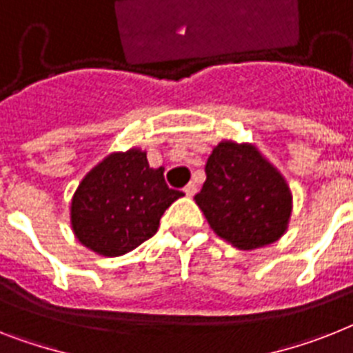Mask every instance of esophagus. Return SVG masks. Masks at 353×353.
<instances>
[{"instance_id":"obj_1","label":"esophagus","mask_w":353,"mask_h":353,"mask_svg":"<svg viewBox=\"0 0 353 353\" xmlns=\"http://www.w3.org/2000/svg\"><path fill=\"white\" fill-rule=\"evenodd\" d=\"M195 192H197V185H195L194 181H190V183H188V185L185 186V194L188 195V197H194Z\"/></svg>"}]
</instances>
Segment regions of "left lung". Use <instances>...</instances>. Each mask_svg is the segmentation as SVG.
Segmentation results:
<instances>
[{
    "label": "left lung",
    "mask_w": 353,
    "mask_h": 353,
    "mask_svg": "<svg viewBox=\"0 0 353 353\" xmlns=\"http://www.w3.org/2000/svg\"><path fill=\"white\" fill-rule=\"evenodd\" d=\"M204 170L206 181L194 199L221 239L239 250H256L285 233L291 190L254 145L221 141Z\"/></svg>",
    "instance_id": "left-lung-1"
}]
</instances>
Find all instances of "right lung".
Listing matches in <instances>:
<instances>
[{
    "instance_id": "obj_1",
    "label": "right lung",
    "mask_w": 353,
    "mask_h": 353,
    "mask_svg": "<svg viewBox=\"0 0 353 353\" xmlns=\"http://www.w3.org/2000/svg\"><path fill=\"white\" fill-rule=\"evenodd\" d=\"M183 192L168 188L163 167L150 168L147 152H112L91 168L71 199V228L82 245L120 256L158 232L165 210Z\"/></svg>"
}]
</instances>
